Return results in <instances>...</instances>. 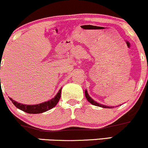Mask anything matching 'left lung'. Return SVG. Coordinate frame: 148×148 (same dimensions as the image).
<instances>
[{"mask_svg": "<svg viewBox=\"0 0 148 148\" xmlns=\"http://www.w3.org/2000/svg\"><path fill=\"white\" fill-rule=\"evenodd\" d=\"M85 95H86V97L87 98V100L88 101H89L90 103H91L92 105H95V106H100V107H102V108H110V107L108 106H104V105H102V104H100V103L96 102L95 101H94L92 98L88 95V92L87 90L85 91Z\"/></svg>", "mask_w": 148, "mask_h": 148, "instance_id": "left-lung-1", "label": "left lung"}]
</instances>
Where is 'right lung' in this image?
<instances>
[{
    "label": "right lung",
    "mask_w": 148,
    "mask_h": 148,
    "mask_svg": "<svg viewBox=\"0 0 148 148\" xmlns=\"http://www.w3.org/2000/svg\"><path fill=\"white\" fill-rule=\"evenodd\" d=\"M61 90H62V88L60 89V90H59L58 92L57 93V95L55 96V97L53 98L52 99L49 100L48 101H45V102L44 103H39V104L36 105L22 104V103H18L16 102V101H15L14 100H13L12 98H10V99L11 100L12 102L13 103V104H14L16 108H18V109L21 110V111H24L25 113H32V114H37V113H43V112L49 111V110L51 109L52 108H53V107L57 104L58 102L59 101V100L60 99Z\"/></svg>",
    "instance_id": "add662e5"
}]
</instances>
